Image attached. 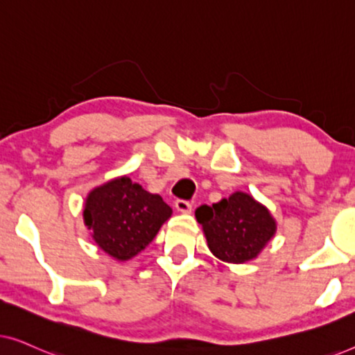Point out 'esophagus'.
I'll list each match as a JSON object with an SVG mask.
<instances>
[{
	"instance_id": "esophagus-1",
	"label": "esophagus",
	"mask_w": 355,
	"mask_h": 355,
	"mask_svg": "<svg viewBox=\"0 0 355 355\" xmlns=\"http://www.w3.org/2000/svg\"><path fill=\"white\" fill-rule=\"evenodd\" d=\"M174 207H176V210L181 213H191L192 210V203L189 200H176Z\"/></svg>"
}]
</instances>
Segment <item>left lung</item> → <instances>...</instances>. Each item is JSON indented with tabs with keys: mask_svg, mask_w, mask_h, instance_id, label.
I'll return each instance as SVG.
<instances>
[{
	"mask_svg": "<svg viewBox=\"0 0 355 355\" xmlns=\"http://www.w3.org/2000/svg\"><path fill=\"white\" fill-rule=\"evenodd\" d=\"M196 218L205 232L208 249L227 263L255 259L276 232L268 208L245 192H234L211 207H198Z\"/></svg>",
	"mask_w": 355,
	"mask_h": 355,
	"instance_id": "obj_1",
	"label": "left lung"
}]
</instances>
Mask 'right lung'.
I'll return each mask as SVG.
<instances>
[{"label":"right lung","mask_w":355,"mask_h":355,"mask_svg":"<svg viewBox=\"0 0 355 355\" xmlns=\"http://www.w3.org/2000/svg\"><path fill=\"white\" fill-rule=\"evenodd\" d=\"M171 207L130 178L111 179L85 198L84 223L96 245L119 261L142 252L171 216Z\"/></svg>","instance_id":"1"}]
</instances>
